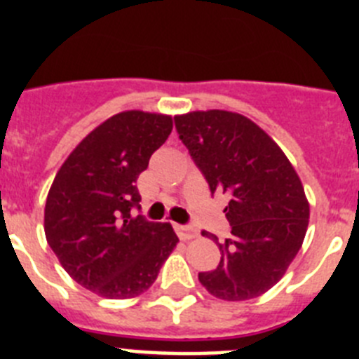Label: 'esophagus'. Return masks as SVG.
Returning a JSON list of instances; mask_svg holds the SVG:
<instances>
[{
  "label": "esophagus",
  "instance_id": "esophagus-1",
  "mask_svg": "<svg viewBox=\"0 0 359 359\" xmlns=\"http://www.w3.org/2000/svg\"><path fill=\"white\" fill-rule=\"evenodd\" d=\"M174 230H176L177 237L182 241H190L196 237V231L190 226H185V224H174Z\"/></svg>",
  "mask_w": 359,
  "mask_h": 359
}]
</instances>
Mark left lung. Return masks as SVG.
I'll return each mask as SVG.
<instances>
[{
  "mask_svg": "<svg viewBox=\"0 0 359 359\" xmlns=\"http://www.w3.org/2000/svg\"><path fill=\"white\" fill-rule=\"evenodd\" d=\"M177 135L189 149L212 194L230 198L231 237L217 243V268L199 273L215 298L239 302L261 297L284 277L309 224V201L297 170L255 122L223 109L176 115Z\"/></svg>",
  "mask_w": 359,
  "mask_h": 359,
  "instance_id": "8db88e82",
  "label": "left lung"
}]
</instances>
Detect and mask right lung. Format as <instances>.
I'll list each match as a JSON object with an SVG mask.
<instances>
[{
    "mask_svg": "<svg viewBox=\"0 0 359 359\" xmlns=\"http://www.w3.org/2000/svg\"><path fill=\"white\" fill-rule=\"evenodd\" d=\"M172 131V116L122 111L69 152L50 187L44 233L66 273L91 293L135 298L180 243L170 223L133 215L136 180Z\"/></svg>",
    "mask_w": 359,
    "mask_h": 359,
    "instance_id": "1",
    "label": "right lung"
}]
</instances>
